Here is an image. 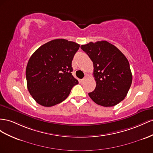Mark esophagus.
Instances as JSON below:
<instances>
[{"label":"esophagus","mask_w":153,"mask_h":153,"mask_svg":"<svg viewBox=\"0 0 153 153\" xmlns=\"http://www.w3.org/2000/svg\"><path fill=\"white\" fill-rule=\"evenodd\" d=\"M87 78H88V76L86 75V76H85V77L83 78V79H81V82H84L85 81H86V80Z\"/></svg>","instance_id":"1"}]
</instances>
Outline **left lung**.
<instances>
[{
  "label": "left lung",
  "mask_w": 153,
  "mask_h": 153,
  "mask_svg": "<svg viewBox=\"0 0 153 153\" xmlns=\"http://www.w3.org/2000/svg\"><path fill=\"white\" fill-rule=\"evenodd\" d=\"M92 61L95 90L88 93L96 104L104 107L123 101L132 82L128 59L115 45L106 41L90 42L81 46Z\"/></svg>",
  "instance_id": "1"
}]
</instances>
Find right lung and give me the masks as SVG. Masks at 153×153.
<instances>
[{
	"mask_svg": "<svg viewBox=\"0 0 153 153\" xmlns=\"http://www.w3.org/2000/svg\"><path fill=\"white\" fill-rule=\"evenodd\" d=\"M80 45L65 39L43 44L30 56L26 67L27 89L35 101L51 107L66 99L78 81L72 62Z\"/></svg>",
	"mask_w": 153,
	"mask_h": 153,
	"instance_id": "1",
	"label": "right lung"
}]
</instances>
